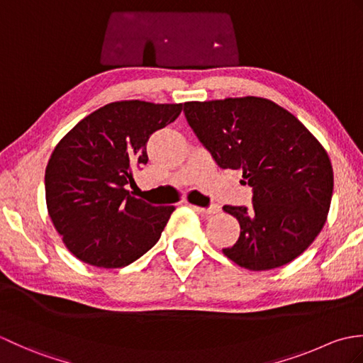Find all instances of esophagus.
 Here are the masks:
<instances>
[{
    "label": "esophagus",
    "instance_id": "esophagus-1",
    "mask_svg": "<svg viewBox=\"0 0 363 363\" xmlns=\"http://www.w3.org/2000/svg\"><path fill=\"white\" fill-rule=\"evenodd\" d=\"M191 209H194L195 212L198 213H204V215H213L220 212V207L218 206H211V207H199V206H195V204H190Z\"/></svg>",
    "mask_w": 363,
    "mask_h": 363
}]
</instances>
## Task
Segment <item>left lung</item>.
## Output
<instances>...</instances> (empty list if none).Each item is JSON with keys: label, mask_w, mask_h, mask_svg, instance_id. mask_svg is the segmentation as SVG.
<instances>
[{"label": "left lung", "mask_w": 363, "mask_h": 363, "mask_svg": "<svg viewBox=\"0 0 363 363\" xmlns=\"http://www.w3.org/2000/svg\"><path fill=\"white\" fill-rule=\"evenodd\" d=\"M190 128L220 168L242 169L252 206H225L240 237L223 254L264 272L303 254L328 218L334 189L326 150L295 115L259 96L184 103Z\"/></svg>", "instance_id": "obj_1"}]
</instances>
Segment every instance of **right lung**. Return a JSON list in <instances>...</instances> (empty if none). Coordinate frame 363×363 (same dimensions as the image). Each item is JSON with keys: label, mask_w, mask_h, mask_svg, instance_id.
<instances>
[{"label": "right lung", "mask_w": 363, "mask_h": 363, "mask_svg": "<svg viewBox=\"0 0 363 363\" xmlns=\"http://www.w3.org/2000/svg\"><path fill=\"white\" fill-rule=\"evenodd\" d=\"M181 111L182 104L138 99L111 103L56 145L45 172L46 207L73 256L98 268H121L157 243L174 207L151 206L126 187L148 162L150 135Z\"/></svg>", "instance_id": "1"}]
</instances>
